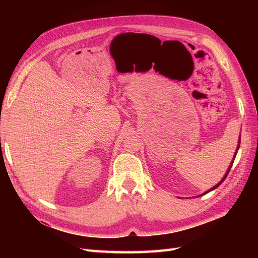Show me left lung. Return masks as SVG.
I'll list each match as a JSON object with an SVG mask.
<instances>
[{
  "label": "left lung",
  "instance_id": "8db88e82",
  "mask_svg": "<svg viewBox=\"0 0 258 258\" xmlns=\"http://www.w3.org/2000/svg\"><path fill=\"white\" fill-rule=\"evenodd\" d=\"M239 147H240V139H239V144H238V147H237V152H238V150H239ZM236 155H237V153L235 154V156H233V160H235V158H236ZM233 160H232V162L230 163V166H229V168H228V170H227V172H226L225 176H224V177H223V178L221 179V182H220V183H218V184H216V185H215L214 187H212V188H211V189H209L208 191H206V192H205L204 195H206V194H208L209 191H211V190H213V189L217 188V187H218V186H220V185H221V184H222V183L224 182V179L226 178V176H227V175H228V173H229V170H230V168H231V166H232V163H233Z\"/></svg>",
  "mask_w": 258,
  "mask_h": 258
}]
</instances>
